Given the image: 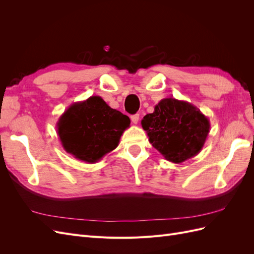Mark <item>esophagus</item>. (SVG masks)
<instances>
[{"mask_svg":"<svg viewBox=\"0 0 254 254\" xmlns=\"http://www.w3.org/2000/svg\"><path fill=\"white\" fill-rule=\"evenodd\" d=\"M139 119H140V115H139V114L131 115V122H132V124L136 125L137 123H139Z\"/></svg>","mask_w":254,"mask_h":254,"instance_id":"esophagus-1","label":"esophagus"}]
</instances>
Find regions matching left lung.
Here are the masks:
<instances>
[{
	"instance_id": "obj_1",
	"label": "left lung",
	"mask_w": 254,
	"mask_h": 254,
	"mask_svg": "<svg viewBox=\"0 0 254 254\" xmlns=\"http://www.w3.org/2000/svg\"><path fill=\"white\" fill-rule=\"evenodd\" d=\"M141 124L153 147L176 164L200 152L211 127L196 106L173 97L161 99Z\"/></svg>"
}]
</instances>
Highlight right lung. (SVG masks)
I'll list each match as a JSON object with an SVG mask.
<instances>
[{
  "instance_id": "right-lung-1",
  "label": "right lung",
  "mask_w": 254,
  "mask_h": 254,
  "mask_svg": "<svg viewBox=\"0 0 254 254\" xmlns=\"http://www.w3.org/2000/svg\"><path fill=\"white\" fill-rule=\"evenodd\" d=\"M129 126L127 115L112 109L101 96L72 104L56 125L64 149L87 163H96L117 148Z\"/></svg>"
}]
</instances>
